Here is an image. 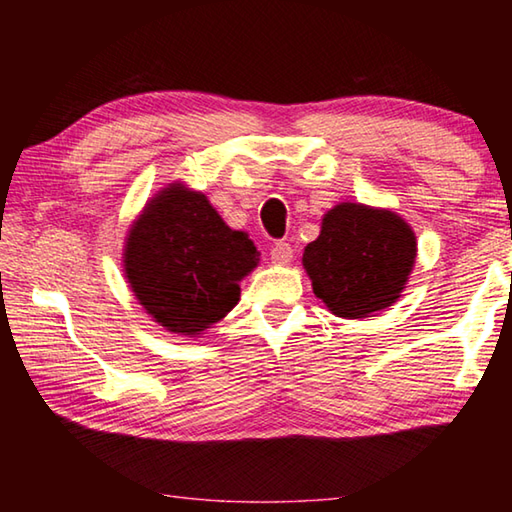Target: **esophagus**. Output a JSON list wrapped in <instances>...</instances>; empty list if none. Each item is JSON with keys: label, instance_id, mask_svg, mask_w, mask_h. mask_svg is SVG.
<instances>
[{"label": "esophagus", "instance_id": "34e87169", "mask_svg": "<svg viewBox=\"0 0 512 512\" xmlns=\"http://www.w3.org/2000/svg\"><path fill=\"white\" fill-rule=\"evenodd\" d=\"M293 259V248L287 244V241H277L271 248V262L273 264H289Z\"/></svg>", "mask_w": 512, "mask_h": 512}]
</instances>
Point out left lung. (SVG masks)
Masks as SVG:
<instances>
[{
    "instance_id": "left-lung-1",
    "label": "left lung",
    "mask_w": 512,
    "mask_h": 512,
    "mask_svg": "<svg viewBox=\"0 0 512 512\" xmlns=\"http://www.w3.org/2000/svg\"><path fill=\"white\" fill-rule=\"evenodd\" d=\"M418 257V239L386 207L339 203L327 210L302 266L316 298L339 318H368L400 300Z\"/></svg>"
}]
</instances>
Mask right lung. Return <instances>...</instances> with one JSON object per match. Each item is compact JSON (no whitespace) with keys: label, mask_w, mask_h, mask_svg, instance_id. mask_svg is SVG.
Returning <instances> with one entry per match:
<instances>
[{"label":"right lung","mask_w":512,"mask_h":512,"mask_svg":"<svg viewBox=\"0 0 512 512\" xmlns=\"http://www.w3.org/2000/svg\"><path fill=\"white\" fill-rule=\"evenodd\" d=\"M259 253L246 232L225 225L203 192L169 183L128 228L121 268L155 323L178 336H201L239 302L241 280Z\"/></svg>","instance_id":"right-lung-1"}]
</instances>
